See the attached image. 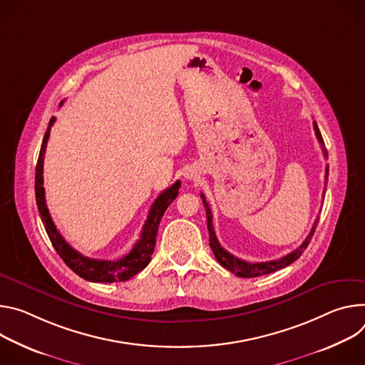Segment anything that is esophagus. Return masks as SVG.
Wrapping results in <instances>:
<instances>
[{
	"instance_id": "esophagus-1",
	"label": "esophagus",
	"mask_w": 365,
	"mask_h": 365,
	"mask_svg": "<svg viewBox=\"0 0 365 365\" xmlns=\"http://www.w3.org/2000/svg\"><path fill=\"white\" fill-rule=\"evenodd\" d=\"M187 178H191V177H190V175H187Z\"/></svg>"
}]
</instances>
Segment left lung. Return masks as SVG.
Returning a JSON list of instances; mask_svg holds the SVG:
<instances>
[{
	"instance_id": "left-lung-1",
	"label": "left lung",
	"mask_w": 365,
	"mask_h": 365,
	"mask_svg": "<svg viewBox=\"0 0 365 365\" xmlns=\"http://www.w3.org/2000/svg\"><path fill=\"white\" fill-rule=\"evenodd\" d=\"M313 128H314L316 138H317V140L320 142L323 155H325V158H327V156H328V152H327L325 148H323V145H325V143H323V139H322V135H320V130H319V128H317V125H316V121H313ZM325 171H327V174H325V182H327V181H328V175H329V167H328V165H327V170H325ZM325 191H327V188H325ZM323 194H325V192H323ZM201 198H203V205H205L206 216H207V229H209V236H210V248H212V251H213V254H215L217 262H219L223 268L229 269L230 272H233L235 275L242 277V278H252V277H258V275H264V274H271V272H274V271H277V269L286 268L287 265L293 264L297 258H300V255L303 254V251H304V250L307 248V245L310 244L312 236H313L314 229H316V225H317V222H319L317 219L314 220V225H313L310 233L307 235V237L304 239L303 244H302L297 250H294L293 252L287 254L286 257H282V258H279V259H275V261L254 262V264H252V262L242 261V259L233 257L232 254H229L227 251H225V250L220 247L219 240H217V237H216V233H215V229H213L210 206H209V203L206 201L205 194H201Z\"/></svg>"
}]
</instances>
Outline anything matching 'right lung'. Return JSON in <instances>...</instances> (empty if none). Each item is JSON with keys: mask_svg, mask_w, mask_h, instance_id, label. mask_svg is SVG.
I'll return each instance as SVG.
<instances>
[{"mask_svg": "<svg viewBox=\"0 0 365 365\" xmlns=\"http://www.w3.org/2000/svg\"><path fill=\"white\" fill-rule=\"evenodd\" d=\"M63 101H61V106ZM55 123V117L51 118L48 130L45 133L42 148H40L37 165H36V178H34V191H36V203L37 209L40 212V217L45 225L46 233L52 242V245L58 255L63 259V262L81 278L93 282H115V281H128L133 275H136L139 271H142L150 261V257L155 250L156 242V233L159 222L164 216L165 210L173 201L178 195V190L181 187V182L177 181L165 191H162L158 198L153 201V205L149 210L148 219L143 225L140 239L136 242L132 251L125 255L123 258L115 261H106V259H91L84 257L83 254L76 252L68 242L63 239V236L56 229L45 198V188H43V159L46 152V145L49 140L51 129Z\"/></svg>", "mask_w": 365, "mask_h": 365, "instance_id": "obj_1", "label": "right lung"}]
</instances>
